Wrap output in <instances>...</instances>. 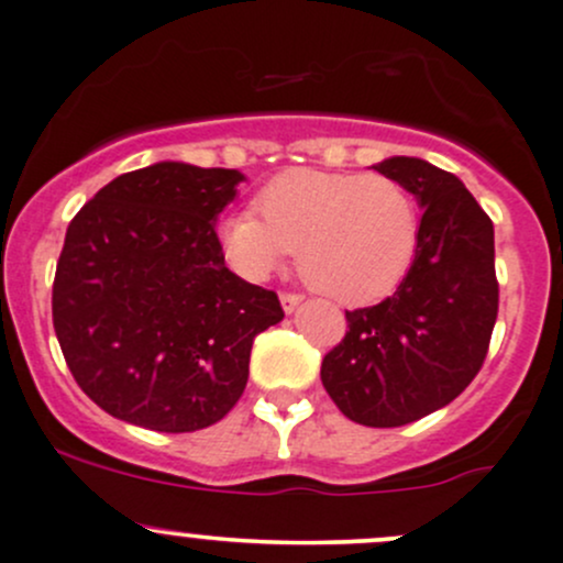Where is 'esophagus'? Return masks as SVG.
<instances>
[{
	"label": "esophagus",
	"mask_w": 563,
	"mask_h": 563,
	"mask_svg": "<svg viewBox=\"0 0 563 563\" xmlns=\"http://www.w3.org/2000/svg\"><path fill=\"white\" fill-rule=\"evenodd\" d=\"M280 305H283V312L291 316V312L301 305V297H297V294H280Z\"/></svg>",
	"instance_id": "34e87169"
}]
</instances>
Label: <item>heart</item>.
I'll return each instance as SVG.
<instances>
[{"instance_id":"obj_1","label":"heart","mask_w":563,"mask_h":563,"mask_svg":"<svg viewBox=\"0 0 563 563\" xmlns=\"http://www.w3.org/2000/svg\"><path fill=\"white\" fill-rule=\"evenodd\" d=\"M258 212L221 223L223 256L236 275L262 283L297 251L301 280L340 305L394 294L421 242L416 199L386 175L291 169L258 194Z\"/></svg>"}]
</instances>
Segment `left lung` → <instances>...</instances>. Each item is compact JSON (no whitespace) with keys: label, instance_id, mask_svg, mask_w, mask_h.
<instances>
[{"label":"left lung","instance_id":"left-lung-1","mask_svg":"<svg viewBox=\"0 0 563 563\" xmlns=\"http://www.w3.org/2000/svg\"><path fill=\"white\" fill-rule=\"evenodd\" d=\"M421 205L416 262L394 297L345 312V340L321 380L342 416L405 426L451 405L488 353L499 310L494 223L459 177L412 156L375 164Z\"/></svg>","mask_w":563,"mask_h":563}]
</instances>
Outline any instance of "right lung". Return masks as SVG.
<instances>
[{"label":"right lung","instance_id":"right-lung-1","mask_svg":"<svg viewBox=\"0 0 563 563\" xmlns=\"http://www.w3.org/2000/svg\"><path fill=\"white\" fill-rule=\"evenodd\" d=\"M245 175L158 162L118 175L69 223L53 329L82 394L142 429L218 423L247 383L275 291L223 262L216 223Z\"/></svg>","mask_w":563,"mask_h":563}]
</instances>
